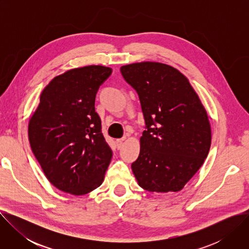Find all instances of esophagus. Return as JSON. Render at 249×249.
Returning <instances> with one entry per match:
<instances>
[{"mask_svg":"<svg viewBox=\"0 0 249 249\" xmlns=\"http://www.w3.org/2000/svg\"><path fill=\"white\" fill-rule=\"evenodd\" d=\"M125 141V138H121V139H118V140H116V148L118 149V150H120L121 148H122V146H123V142Z\"/></svg>","mask_w":249,"mask_h":249,"instance_id":"1","label":"esophagus"}]
</instances>
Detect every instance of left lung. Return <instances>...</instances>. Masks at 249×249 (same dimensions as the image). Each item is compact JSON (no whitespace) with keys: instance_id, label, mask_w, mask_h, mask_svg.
<instances>
[{"instance_id":"1","label":"left lung","mask_w":249,"mask_h":249,"mask_svg":"<svg viewBox=\"0 0 249 249\" xmlns=\"http://www.w3.org/2000/svg\"><path fill=\"white\" fill-rule=\"evenodd\" d=\"M137 91L146 130L131 165L138 184L150 192H177L202 166L211 147V126L199 96L175 68L157 62L120 68Z\"/></svg>"}]
</instances>
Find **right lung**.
I'll list each match as a JSON object with an SVG mask.
<instances>
[{
  "label": "right lung",
  "mask_w": 249,
  "mask_h": 249,
  "mask_svg": "<svg viewBox=\"0 0 249 249\" xmlns=\"http://www.w3.org/2000/svg\"><path fill=\"white\" fill-rule=\"evenodd\" d=\"M111 68L87 66L55 77L28 124L31 150L59 190L85 195L101 185L112 151L101 132L95 95Z\"/></svg>",
  "instance_id": "add662e5"
}]
</instances>
